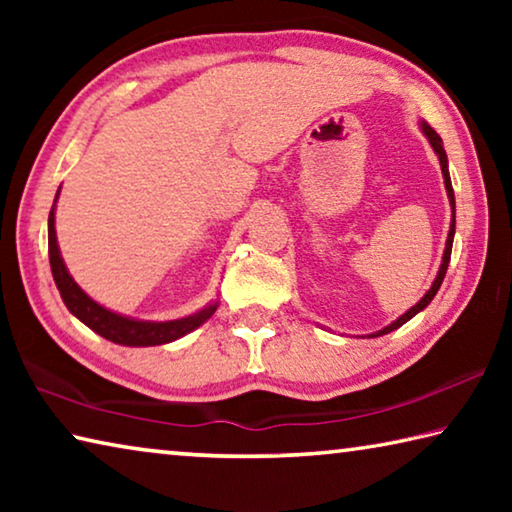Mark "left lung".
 I'll use <instances>...</instances> for the list:
<instances>
[{
	"label": "left lung",
	"mask_w": 512,
	"mask_h": 512,
	"mask_svg": "<svg viewBox=\"0 0 512 512\" xmlns=\"http://www.w3.org/2000/svg\"><path fill=\"white\" fill-rule=\"evenodd\" d=\"M420 131L424 133V137H427L433 153L438 155L440 160V169H443V178H445V189H447V198H449V207H452V221H449V232H447V241H445V253H443V262H440V268H438V275L436 280H433V284L429 287V291L424 293V296L415 302V305L406 311V314H402L397 320H393L391 325H386L384 329H379V332L375 334H368V339H377V336H384L388 332H395L397 327H402L404 323H409V320L420 314L422 309H427L429 302L433 300V296H436L440 284H443L445 280V273H447V266H449V257H452V244H454V232H456V201H454V187H452V178H449V167H447V153L443 149V140H440V135L433 131V128L427 124V121H420Z\"/></svg>",
	"instance_id": "obj_1"
}]
</instances>
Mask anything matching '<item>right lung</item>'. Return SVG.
<instances>
[{
  "mask_svg": "<svg viewBox=\"0 0 512 512\" xmlns=\"http://www.w3.org/2000/svg\"><path fill=\"white\" fill-rule=\"evenodd\" d=\"M60 196V187L54 198V207L49 212V264H51V275H54V282L60 291V298H63L65 307L72 311V316L81 320L83 325H88L92 332H97L103 339H108L117 345H128V348H149V345H162L183 339L185 334L194 332L196 327H201L207 318H210L216 307H219V300H212L210 305L203 309L194 311V314L176 318V320H140L131 318L124 314H117L108 307L99 305L97 300H92L88 293H85L72 275H69L67 266L63 262V255H60L58 248V237H56V201Z\"/></svg>",
  "mask_w": 512,
  "mask_h": 512,
  "instance_id": "obj_1",
  "label": "right lung"
}]
</instances>
